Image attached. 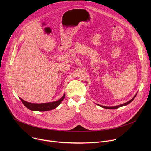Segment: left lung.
I'll return each instance as SVG.
<instances>
[{
    "mask_svg": "<svg viewBox=\"0 0 151 151\" xmlns=\"http://www.w3.org/2000/svg\"><path fill=\"white\" fill-rule=\"evenodd\" d=\"M137 93L135 94V96H134L130 100H129V101H127V102H126V103H125V104H121V105H117V106H102V105H99V104H97V105H99V106H101V107H102V108H106V109H116V108H119V107H121V106H126V105H129L130 103H131L133 100H134V99L135 98V97H136V96H137Z\"/></svg>",
    "mask_w": 151,
    "mask_h": 151,
    "instance_id": "left-lung-1",
    "label": "left lung"
}]
</instances>
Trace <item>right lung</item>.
I'll use <instances>...</instances> for the list:
<instances>
[{
	"label": "right lung",
	"instance_id": "obj_1",
	"mask_svg": "<svg viewBox=\"0 0 151 151\" xmlns=\"http://www.w3.org/2000/svg\"><path fill=\"white\" fill-rule=\"evenodd\" d=\"M65 93L63 94V96L57 101L45 103V104H32V103L26 101L20 97L19 99L22 102L24 105L31 111H47L52 110L53 109H55V108H57L62 101L63 99L65 98Z\"/></svg>",
	"mask_w": 151,
	"mask_h": 151
}]
</instances>
